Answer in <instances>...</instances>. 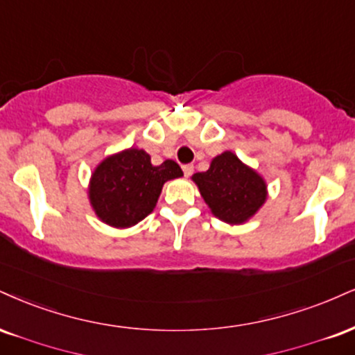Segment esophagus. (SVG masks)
<instances>
[{"instance_id":"obj_1","label":"esophagus","mask_w":355,"mask_h":355,"mask_svg":"<svg viewBox=\"0 0 355 355\" xmlns=\"http://www.w3.org/2000/svg\"><path fill=\"white\" fill-rule=\"evenodd\" d=\"M183 173H185V177H190L193 173V165H183Z\"/></svg>"}]
</instances>
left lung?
<instances>
[{
    "label": "left lung",
    "instance_id": "left-lung-1",
    "mask_svg": "<svg viewBox=\"0 0 355 355\" xmlns=\"http://www.w3.org/2000/svg\"><path fill=\"white\" fill-rule=\"evenodd\" d=\"M191 180L213 215L230 225H241L254 216L268 196L261 175L230 150L216 155L210 168L195 173Z\"/></svg>",
    "mask_w": 355,
    "mask_h": 355
}]
</instances>
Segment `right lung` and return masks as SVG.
Instances as JSON below:
<instances>
[{
  "label": "right lung",
  "mask_w": 355,
  "mask_h": 355,
  "mask_svg": "<svg viewBox=\"0 0 355 355\" xmlns=\"http://www.w3.org/2000/svg\"><path fill=\"white\" fill-rule=\"evenodd\" d=\"M183 175L177 162L153 165L142 148H127L101 162L89 183V200L101 221L129 228L150 215L165 182Z\"/></svg>",
  "instance_id": "right-lung-1"
}]
</instances>
